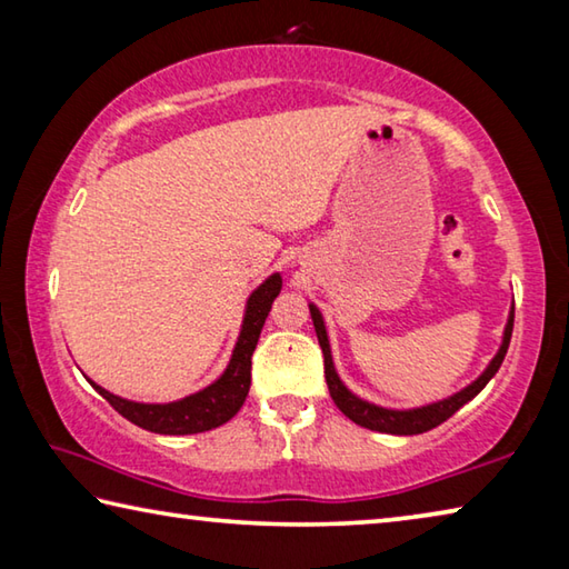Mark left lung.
Here are the masks:
<instances>
[{
    "label": "left lung",
    "instance_id": "8db88e82",
    "mask_svg": "<svg viewBox=\"0 0 569 569\" xmlns=\"http://www.w3.org/2000/svg\"><path fill=\"white\" fill-rule=\"evenodd\" d=\"M310 312H312L317 340H320L322 355H325V380H327V387H330L335 405L340 407V412L345 417H350L355 425L367 427V430H375V432H387V435H422L427 430H432V427L442 425L445 420H450V417L460 410L462 405L470 402L475 395H480L482 387L492 380L497 370H500V365L507 355V347H510L512 325H515V312H510V322H507V327H505V340H502L500 352L495 355L490 367H487V370L477 377L470 387H465L462 392L452 395L450 400L427 405V407H420V410H402L400 412V410H385V407L365 402V400H360V397H355L350 390H347V387L340 382V377H337V372H335L322 315L315 305H310Z\"/></svg>",
    "mask_w": 569,
    "mask_h": 569
}]
</instances>
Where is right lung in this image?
<instances>
[{"label":"right lung","instance_id":"add662e5","mask_svg":"<svg viewBox=\"0 0 569 569\" xmlns=\"http://www.w3.org/2000/svg\"><path fill=\"white\" fill-rule=\"evenodd\" d=\"M279 290H282V277L272 274L264 284H259L252 292L247 302L242 332H239L232 360H229L224 375L219 377L214 385L204 387L202 392L189 395L184 400L169 405H142L122 400V397L102 390V387L94 385L92 380H89V385H92L94 390L124 417V420L149 432L197 435L224 425L227 420H232L239 412V407L244 405L249 382H252V352Z\"/></svg>","mask_w":569,"mask_h":569}]
</instances>
